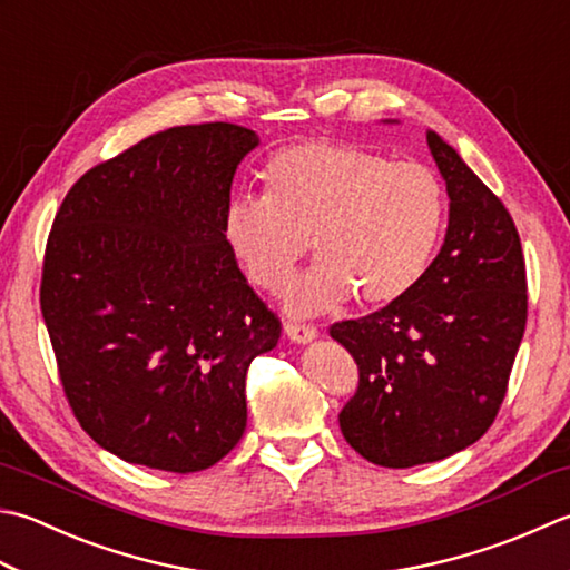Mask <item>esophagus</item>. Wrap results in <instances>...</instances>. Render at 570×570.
<instances>
[{
	"label": "esophagus",
	"instance_id": "obj_1",
	"mask_svg": "<svg viewBox=\"0 0 570 570\" xmlns=\"http://www.w3.org/2000/svg\"><path fill=\"white\" fill-rule=\"evenodd\" d=\"M284 333H286V338L294 343H311L318 336V331L314 326H304V323H286Z\"/></svg>",
	"mask_w": 570,
	"mask_h": 570
}]
</instances>
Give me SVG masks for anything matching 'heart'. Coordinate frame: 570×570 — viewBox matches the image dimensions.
Segmentation results:
<instances>
[{
	"label": "heart",
	"instance_id": "1",
	"mask_svg": "<svg viewBox=\"0 0 570 570\" xmlns=\"http://www.w3.org/2000/svg\"><path fill=\"white\" fill-rule=\"evenodd\" d=\"M266 195H237L222 217L227 249L254 286L278 292L308 244L321 262L288 286L286 308L314 316L351 294L365 308L397 304L438 254L448 195L432 167L363 145L308 140L264 165Z\"/></svg>",
	"mask_w": 570,
	"mask_h": 570
}]
</instances>
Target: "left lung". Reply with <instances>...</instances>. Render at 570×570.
I'll return each mask as SVG.
<instances>
[{
    "instance_id": "1",
    "label": "left lung",
    "mask_w": 570,
    "mask_h": 570,
    "mask_svg": "<svg viewBox=\"0 0 570 570\" xmlns=\"http://www.w3.org/2000/svg\"><path fill=\"white\" fill-rule=\"evenodd\" d=\"M450 219L428 274L397 304L331 326L358 363L341 410L345 442L367 462L405 466L474 444L507 395L527 328V264L501 199L428 130Z\"/></svg>"
}]
</instances>
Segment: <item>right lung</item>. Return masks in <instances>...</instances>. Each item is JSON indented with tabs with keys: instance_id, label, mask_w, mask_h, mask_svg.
<instances>
[{
	"instance_id": "right-lung-1",
	"label": "right lung",
	"mask_w": 570,
	"mask_h": 570,
	"mask_svg": "<svg viewBox=\"0 0 570 570\" xmlns=\"http://www.w3.org/2000/svg\"><path fill=\"white\" fill-rule=\"evenodd\" d=\"M259 136L177 126L91 167L47 242L41 314L63 393L94 442L189 474L247 428L244 381L282 323L222 237L237 165Z\"/></svg>"
}]
</instances>
